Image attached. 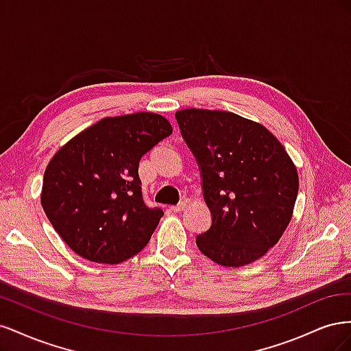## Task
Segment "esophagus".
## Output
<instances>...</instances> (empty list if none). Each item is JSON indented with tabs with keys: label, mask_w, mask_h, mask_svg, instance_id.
Segmentation results:
<instances>
[{
	"label": "esophagus",
	"mask_w": 351,
	"mask_h": 351,
	"mask_svg": "<svg viewBox=\"0 0 351 351\" xmlns=\"http://www.w3.org/2000/svg\"><path fill=\"white\" fill-rule=\"evenodd\" d=\"M169 209L174 210V212H182V210H184V209H186V202H180V204L173 205V206L169 208Z\"/></svg>",
	"instance_id": "obj_1"
}]
</instances>
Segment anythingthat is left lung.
I'll return each mask as SVG.
<instances>
[{
	"label": "left lung",
	"mask_w": 351,
	"mask_h": 351,
	"mask_svg": "<svg viewBox=\"0 0 351 351\" xmlns=\"http://www.w3.org/2000/svg\"><path fill=\"white\" fill-rule=\"evenodd\" d=\"M195 155L212 214L199 250L224 267H243L277 244L291 219L299 176L267 127L228 111L176 112Z\"/></svg>",
	"instance_id": "8db88e82"
}]
</instances>
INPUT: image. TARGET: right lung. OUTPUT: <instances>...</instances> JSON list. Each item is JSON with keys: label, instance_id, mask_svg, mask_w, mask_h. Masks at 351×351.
I'll use <instances>...</instances> for the list:
<instances>
[{"label": "right lung", "instance_id": "right-lung-1", "mask_svg": "<svg viewBox=\"0 0 351 351\" xmlns=\"http://www.w3.org/2000/svg\"><path fill=\"white\" fill-rule=\"evenodd\" d=\"M171 133L159 114L107 117L52 156L40 204L73 252L117 265L146 246L164 212L145 204L139 162Z\"/></svg>", "mask_w": 351, "mask_h": 351}]
</instances>
